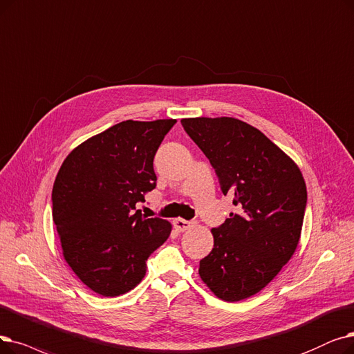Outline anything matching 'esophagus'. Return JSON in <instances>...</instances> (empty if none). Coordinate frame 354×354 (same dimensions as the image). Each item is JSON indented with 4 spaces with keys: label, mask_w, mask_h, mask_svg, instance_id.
I'll return each mask as SVG.
<instances>
[{
    "label": "esophagus",
    "mask_w": 354,
    "mask_h": 354,
    "mask_svg": "<svg viewBox=\"0 0 354 354\" xmlns=\"http://www.w3.org/2000/svg\"><path fill=\"white\" fill-rule=\"evenodd\" d=\"M191 225H192V223L188 220H183V218L174 220V227L176 228V232H185V230H188Z\"/></svg>",
    "instance_id": "obj_1"
}]
</instances>
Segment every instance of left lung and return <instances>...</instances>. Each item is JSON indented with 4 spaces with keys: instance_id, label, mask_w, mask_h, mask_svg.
<instances>
[{
    "instance_id": "8db88e82",
    "label": "left lung",
    "mask_w": 354,
    "mask_h": 354,
    "mask_svg": "<svg viewBox=\"0 0 354 354\" xmlns=\"http://www.w3.org/2000/svg\"><path fill=\"white\" fill-rule=\"evenodd\" d=\"M217 172L237 212L212 228L199 276L214 295L236 302L262 290L295 253L306 205L298 165L256 127L233 117L182 118Z\"/></svg>"
}]
</instances>
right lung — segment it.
<instances>
[{
	"label": "right lung",
	"mask_w": 354,
	"mask_h": 354,
	"mask_svg": "<svg viewBox=\"0 0 354 354\" xmlns=\"http://www.w3.org/2000/svg\"><path fill=\"white\" fill-rule=\"evenodd\" d=\"M176 120H127L76 146L60 166L52 201L64 257L101 297L134 289L146 260L172 232L137 203L156 187L153 158Z\"/></svg>",
	"instance_id": "add662e5"
}]
</instances>
